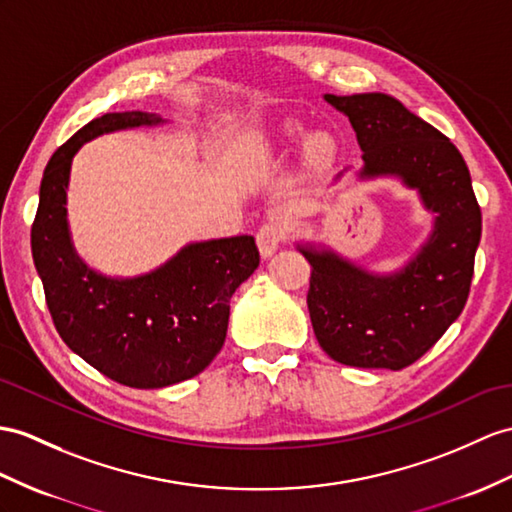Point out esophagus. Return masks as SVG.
Returning a JSON list of instances; mask_svg holds the SVG:
<instances>
[{"mask_svg":"<svg viewBox=\"0 0 512 512\" xmlns=\"http://www.w3.org/2000/svg\"><path fill=\"white\" fill-rule=\"evenodd\" d=\"M286 232H289L286 230V223L280 219H271L263 223L260 230L256 232V243H258L260 254L269 258L286 241Z\"/></svg>","mask_w":512,"mask_h":512,"instance_id":"34e87169","label":"esophagus"}]
</instances>
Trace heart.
Wrapping results in <instances>:
<instances>
[{"label":"heart","mask_w":512,"mask_h":512,"mask_svg":"<svg viewBox=\"0 0 512 512\" xmlns=\"http://www.w3.org/2000/svg\"><path fill=\"white\" fill-rule=\"evenodd\" d=\"M332 152H334V143L330 136H323V134L313 136L306 145V158L310 165H323V162L330 160Z\"/></svg>","instance_id":"heart-1"}]
</instances>
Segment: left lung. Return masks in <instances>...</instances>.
<instances>
[{"label":"left lung","instance_id":"8db88e82","mask_svg":"<svg viewBox=\"0 0 512 512\" xmlns=\"http://www.w3.org/2000/svg\"><path fill=\"white\" fill-rule=\"evenodd\" d=\"M326 102L350 117L365 160L360 178H402L436 213L428 243L393 276H371L332 252L299 247L310 265L306 302L321 350L341 365L397 371L463 313L482 213L456 145L395 97L326 95Z\"/></svg>","mask_w":512,"mask_h":512}]
</instances>
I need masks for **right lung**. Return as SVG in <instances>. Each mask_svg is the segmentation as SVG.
<instances>
[{
	"label": "right lung",
	"instance_id": "add662e5",
	"mask_svg": "<svg viewBox=\"0 0 512 512\" xmlns=\"http://www.w3.org/2000/svg\"><path fill=\"white\" fill-rule=\"evenodd\" d=\"M160 121L128 110L86 123L49 158L32 223V258L60 339L132 389L189 380L213 363L226 341L232 293L260 263L247 234L186 245L167 265L132 280L99 276L73 252L65 208L73 154L104 132Z\"/></svg>",
	"mask_w": 512,
	"mask_h": 512
}]
</instances>
